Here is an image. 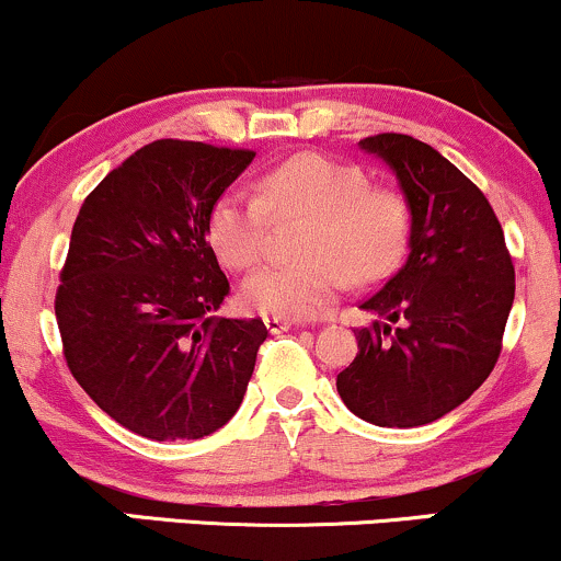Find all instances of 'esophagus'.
<instances>
[{
    "label": "esophagus",
    "instance_id": "1",
    "mask_svg": "<svg viewBox=\"0 0 561 561\" xmlns=\"http://www.w3.org/2000/svg\"><path fill=\"white\" fill-rule=\"evenodd\" d=\"M293 327H295V321H289V319H279V317H268L266 319V330L272 334H282V332L293 330Z\"/></svg>",
    "mask_w": 561,
    "mask_h": 561
}]
</instances>
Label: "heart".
Listing matches in <instances>:
<instances>
[{
    "label": "heart",
    "instance_id": "1",
    "mask_svg": "<svg viewBox=\"0 0 561 561\" xmlns=\"http://www.w3.org/2000/svg\"><path fill=\"white\" fill-rule=\"evenodd\" d=\"M261 197L227 190L208 214V240L231 268H250L266 248L268 218L306 216L302 261L263 266L242 285L250 311L279 319H311L340 298L347 279H382L403 255L409 237L405 199L388 186H369L356 165L298 152L268 169Z\"/></svg>",
    "mask_w": 561,
    "mask_h": 561
}]
</instances>
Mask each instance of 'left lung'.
<instances>
[{
    "label": "left lung",
    "mask_w": 561,
    "mask_h": 561,
    "mask_svg": "<svg viewBox=\"0 0 561 561\" xmlns=\"http://www.w3.org/2000/svg\"><path fill=\"white\" fill-rule=\"evenodd\" d=\"M396 173L411 214L409 259L362 302L388 321L356 330L343 403L377 427H420L461 405L501 353L514 266L491 203L450 160L405 134L358 141Z\"/></svg>",
    "instance_id": "1"
}]
</instances>
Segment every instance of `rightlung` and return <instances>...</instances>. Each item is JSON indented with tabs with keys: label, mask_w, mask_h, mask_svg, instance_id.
Masks as SVG:
<instances>
[{
	"label": "right lung",
	"mask_w": 561,
	"mask_h": 561,
	"mask_svg": "<svg viewBox=\"0 0 561 561\" xmlns=\"http://www.w3.org/2000/svg\"><path fill=\"white\" fill-rule=\"evenodd\" d=\"M255 152L158 139L83 199L55 317L70 375L150 440H197L240 409L266 340L261 319L214 311L229 279L208 214Z\"/></svg>",
	"instance_id": "add662e5"
}]
</instances>
